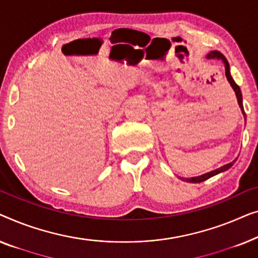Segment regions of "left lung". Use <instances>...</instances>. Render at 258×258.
I'll return each mask as SVG.
<instances>
[{
	"label": "left lung",
	"mask_w": 258,
	"mask_h": 258,
	"mask_svg": "<svg viewBox=\"0 0 258 258\" xmlns=\"http://www.w3.org/2000/svg\"><path fill=\"white\" fill-rule=\"evenodd\" d=\"M207 58H208V59H213V58H219V59H222V60H223L224 68H226V77H227V79H228V82L230 83L231 88L234 89L235 94H236V98H237V101H238V105H239V107H241L242 113H243V115H244V118H245V112H244V110H243V105H242V93H241V90H239L238 85L236 84V83L234 82V79L231 78L230 71H229V63H228L227 58L224 57L220 51H216V50H215V51H210V52L208 53V56H207ZM235 161H236V160H234L233 162H230V164H227V165H224V166H222V167H220V168H217V169H215V170H212V172L203 174V175L195 176V177H189V179H183V180L188 181V182H194V183L202 182V181L209 179V177L216 175V174H219V173H221V172H224V170L229 169L230 167L234 165Z\"/></svg>",
	"instance_id": "8db88e82"
}]
</instances>
